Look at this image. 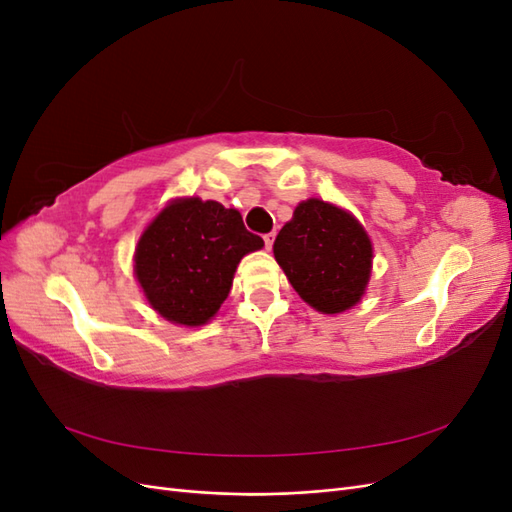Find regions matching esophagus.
Listing matches in <instances>:
<instances>
[{"label":"esophagus","instance_id":"1","mask_svg":"<svg viewBox=\"0 0 512 512\" xmlns=\"http://www.w3.org/2000/svg\"><path fill=\"white\" fill-rule=\"evenodd\" d=\"M273 241H275V232H269V235H265V247H267V250H271Z\"/></svg>","mask_w":512,"mask_h":512}]
</instances>
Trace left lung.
I'll list each match as a JSON object with an SVG mask.
<instances>
[{"mask_svg": "<svg viewBox=\"0 0 512 512\" xmlns=\"http://www.w3.org/2000/svg\"><path fill=\"white\" fill-rule=\"evenodd\" d=\"M288 282L322 314L359 303L371 273V241L350 213L309 198L273 243Z\"/></svg>", "mask_w": 512, "mask_h": 512, "instance_id": "1", "label": "left lung"}]
</instances>
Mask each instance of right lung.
I'll use <instances>...</instances> for the list:
<instances>
[{
    "mask_svg": "<svg viewBox=\"0 0 512 512\" xmlns=\"http://www.w3.org/2000/svg\"><path fill=\"white\" fill-rule=\"evenodd\" d=\"M265 245L241 213L215 200L181 198L143 232L134 271L151 307L185 327L205 324L232 286L239 260Z\"/></svg>",
    "mask_w": 512,
    "mask_h": 512,
    "instance_id": "add662e5",
    "label": "right lung"
}]
</instances>
